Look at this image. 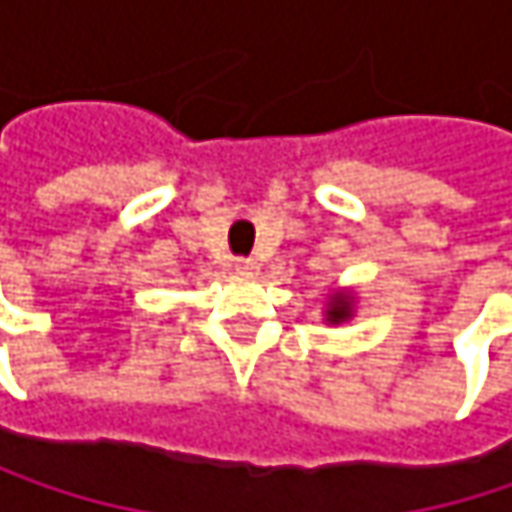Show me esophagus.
I'll return each instance as SVG.
<instances>
[{"instance_id":"34e87169","label":"esophagus","mask_w":512,"mask_h":512,"mask_svg":"<svg viewBox=\"0 0 512 512\" xmlns=\"http://www.w3.org/2000/svg\"><path fill=\"white\" fill-rule=\"evenodd\" d=\"M234 269L243 272V275H252V272H257V260H252V257H237L234 260Z\"/></svg>"}]
</instances>
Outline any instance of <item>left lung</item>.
Listing matches in <instances>:
<instances>
[{"label":"left lung","mask_w":512,"mask_h":512,"mask_svg":"<svg viewBox=\"0 0 512 512\" xmlns=\"http://www.w3.org/2000/svg\"><path fill=\"white\" fill-rule=\"evenodd\" d=\"M353 302H356V296H353L350 290H338V293H332L329 308H326V323H332V326L347 323V320L353 317Z\"/></svg>","instance_id":"obj_1"}]
</instances>
